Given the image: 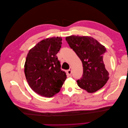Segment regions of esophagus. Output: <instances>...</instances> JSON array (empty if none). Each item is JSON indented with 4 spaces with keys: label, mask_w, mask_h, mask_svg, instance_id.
I'll return each instance as SVG.
<instances>
[{
    "label": "esophagus",
    "mask_w": 128,
    "mask_h": 128,
    "mask_svg": "<svg viewBox=\"0 0 128 128\" xmlns=\"http://www.w3.org/2000/svg\"><path fill=\"white\" fill-rule=\"evenodd\" d=\"M72 68L70 67V68H69V70H67V75L70 76L72 75Z\"/></svg>",
    "instance_id": "34e87169"
}]
</instances>
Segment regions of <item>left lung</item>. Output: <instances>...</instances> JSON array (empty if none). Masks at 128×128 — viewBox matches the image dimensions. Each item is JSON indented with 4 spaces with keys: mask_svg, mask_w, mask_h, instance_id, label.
<instances>
[{
    "mask_svg": "<svg viewBox=\"0 0 128 128\" xmlns=\"http://www.w3.org/2000/svg\"><path fill=\"white\" fill-rule=\"evenodd\" d=\"M66 40L83 64V75L77 80L78 86L88 93L98 91L110 78L106 48L91 37L70 36Z\"/></svg>",
    "mask_w": 128,
    "mask_h": 128,
    "instance_id": "8db88e82",
    "label": "left lung"
}]
</instances>
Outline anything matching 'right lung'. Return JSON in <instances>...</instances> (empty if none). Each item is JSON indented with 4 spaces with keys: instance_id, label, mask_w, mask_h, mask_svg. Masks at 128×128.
<instances>
[{
    "instance_id": "obj_1",
    "label": "right lung",
    "mask_w": 128,
    "mask_h": 128,
    "mask_svg": "<svg viewBox=\"0 0 128 128\" xmlns=\"http://www.w3.org/2000/svg\"><path fill=\"white\" fill-rule=\"evenodd\" d=\"M62 38L42 40L29 51L24 64V74L32 90L45 97L59 92L67 78L61 69L56 54L61 48Z\"/></svg>"
}]
</instances>
